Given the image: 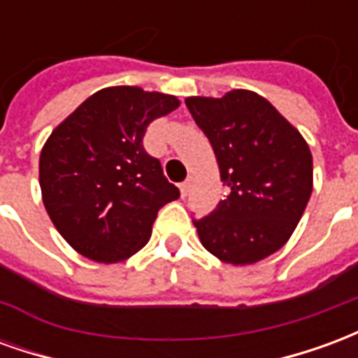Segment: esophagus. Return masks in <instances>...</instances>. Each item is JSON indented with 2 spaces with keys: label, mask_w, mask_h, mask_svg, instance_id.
<instances>
[{
  "label": "esophagus",
  "mask_w": 358,
  "mask_h": 358,
  "mask_svg": "<svg viewBox=\"0 0 358 358\" xmlns=\"http://www.w3.org/2000/svg\"><path fill=\"white\" fill-rule=\"evenodd\" d=\"M187 194H189V182H182L180 184V195H182V199H186Z\"/></svg>",
  "instance_id": "obj_1"
}]
</instances>
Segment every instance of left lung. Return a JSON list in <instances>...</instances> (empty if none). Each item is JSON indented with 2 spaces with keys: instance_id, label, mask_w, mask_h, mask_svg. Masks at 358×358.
<instances>
[{
  "instance_id": "obj_1",
  "label": "left lung",
  "mask_w": 358,
  "mask_h": 358,
  "mask_svg": "<svg viewBox=\"0 0 358 358\" xmlns=\"http://www.w3.org/2000/svg\"><path fill=\"white\" fill-rule=\"evenodd\" d=\"M186 107L209 138L226 186L217 209L194 220L203 248L222 263H259L292 238L313 194L307 141L249 90L187 97Z\"/></svg>"
}]
</instances>
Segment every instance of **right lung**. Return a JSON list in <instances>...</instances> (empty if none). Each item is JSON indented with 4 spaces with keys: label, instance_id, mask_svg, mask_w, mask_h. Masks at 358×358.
<instances>
[{
    "label": "right lung",
    "instance_id": "obj_1",
    "mask_svg": "<svg viewBox=\"0 0 358 358\" xmlns=\"http://www.w3.org/2000/svg\"><path fill=\"white\" fill-rule=\"evenodd\" d=\"M178 105L174 95L113 86L90 95L51 132L40 155L42 199L74 251L110 264L148 243L159 209L180 192L143 149V136Z\"/></svg>",
    "mask_w": 358,
    "mask_h": 358
}]
</instances>
